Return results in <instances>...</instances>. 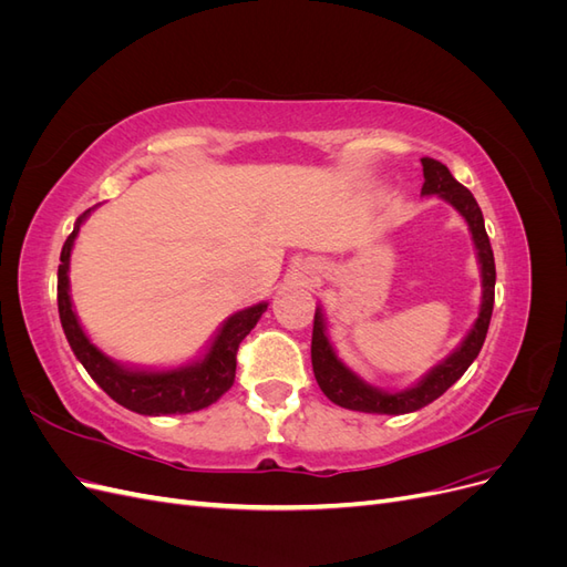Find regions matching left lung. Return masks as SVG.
<instances>
[{
	"instance_id": "obj_1",
	"label": "left lung",
	"mask_w": 567,
	"mask_h": 567,
	"mask_svg": "<svg viewBox=\"0 0 567 567\" xmlns=\"http://www.w3.org/2000/svg\"><path fill=\"white\" fill-rule=\"evenodd\" d=\"M421 165H423V179H425L421 194L440 196L442 200H447L458 210V215L468 221V229L473 234V244L477 250L480 271H483V305H480V315L468 336L463 338L461 346L444 359V362H440L437 367L427 371L416 385L400 392H385L381 388H373L340 362L329 336H326L323 315L317 307L315 329H312L315 379L321 392L333 404L352 409V411H364V414L398 416L435 402L440 394L447 392L473 364V359L480 354V348H483L487 329H489L496 269H494V252L489 246V236L485 231L483 210H480V205L468 188L452 177L447 165H442L440 161H433V158H421Z\"/></svg>"
}]
</instances>
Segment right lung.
I'll use <instances>...</instances> for the list:
<instances>
[{
    "label": "right lung",
    "instance_id": "obj_1",
    "mask_svg": "<svg viewBox=\"0 0 567 567\" xmlns=\"http://www.w3.org/2000/svg\"><path fill=\"white\" fill-rule=\"evenodd\" d=\"M82 213L75 221L73 234L65 238L59 265V317L63 333L71 342V350L87 369L94 383L104 390L111 400L123 404L130 411L144 416H167V414H192V411L210 406L234 385L236 375V352L241 340L255 329L257 319L267 310V302L246 307V310L231 315L221 323L213 346L203 359L194 364L167 371L130 369L113 362L111 357L101 352L94 342L82 331L78 315L71 302V281H68V267H71V252L78 238Z\"/></svg>",
    "mask_w": 567,
    "mask_h": 567
}]
</instances>
